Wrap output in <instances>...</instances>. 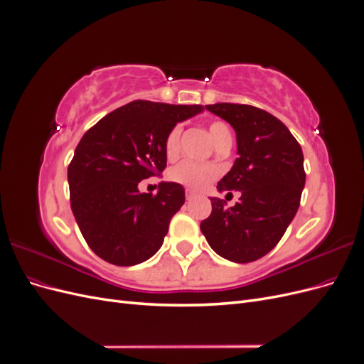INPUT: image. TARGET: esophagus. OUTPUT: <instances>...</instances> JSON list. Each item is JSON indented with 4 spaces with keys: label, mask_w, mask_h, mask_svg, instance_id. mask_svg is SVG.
<instances>
[{
    "label": "esophagus",
    "mask_w": 364,
    "mask_h": 364,
    "mask_svg": "<svg viewBox=\"0 0 364 364\" xmlns=\"http://www.w3.org/2000/svg\"><path fill=\"white\" fill-rule=\"evenodd\" d=\"M185 197H186V200H191L193 197H196V193L193 190H185Z\"/></svg>",
    "instance_id": "esophagus-1"
}]
</instances>
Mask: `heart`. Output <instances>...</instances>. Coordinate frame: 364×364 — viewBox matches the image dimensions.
<instances>
[{
	"instance_id": "heart-1",
	"label": "heart",
	"mask_w": 364,
	"mask_h": 364,
	"mask_svg": "<svg viewBox=\"0 0 364 364\" xmlns=\"http://www.w3.org/2000/svg\"><path fill=\"white\" fill-rule=\"evenodd\" d=\"M208 130H209V135H211V139L214 141L215 147L232 142V132H230L229 126L223 123V121H218V119L213 121V123H209ZM179 139H181V127L174 126L168 132V135L164 142L165 155H167L168 159H173L176 158V155H178ZM215 174L217 171L214 167H211V165H199L190 161H185L168 173V178L173 182H178L186 186V188L202 190L215 178Z\"/></svg>"
}]
</instances>
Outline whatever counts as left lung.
<instances>
[{"mask_svg":"<svg viewBox=\"0 0 364 364\" xmlns=\"http://www.w3.org/2000/svg\"><path fill=\"white\" fill-rule=\"evenodd\" d=\"M206 109L228 121L237 135L238 158L217 188L240 191L241 197L230 208L211 197L213 213L200 230L225 259H259L278 245L299 208L305 186L302 149L282 121L262 109L234 103Z\"/></svg>","mask_w":364,"mask_h":364,"instance_id":"8db88e82","label":"left lung"}]
</instances>
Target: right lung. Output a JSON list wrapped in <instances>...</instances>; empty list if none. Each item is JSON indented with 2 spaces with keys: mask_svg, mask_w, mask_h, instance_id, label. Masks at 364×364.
I'll return each instance as SVG.
<instances>
[{
  "mask_svg": "<svg viewBox=\"0 0 364 364\" xmlns=\"http://www.w3.org/2000/svg\"><path fill=\"white\" fill-rule=\"evenodd\" d=\"M200 112V105L136 100L82 136L68 167L71 209L87 246L102 259L135 266L161 249L171 217L185 203V190L161 182L151 196L138 183L167 167L168 132Z\"/></svg>",
  "mask_w": 364,
  "mask_h": 364,
  "instance_id": "1",
  "label": "right lung"
}]
</instances>
